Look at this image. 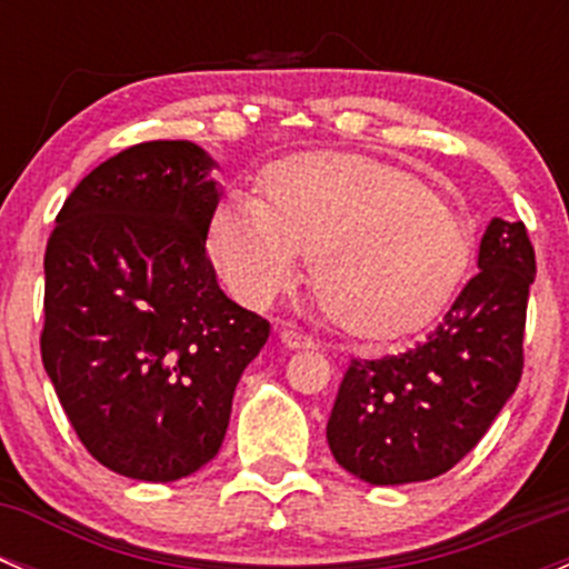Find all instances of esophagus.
Listing matches in <instances>:
<instances>
[{
  "instance_id": "1",
  "label": "esophagus",
  "mask_w": 569,
  "mask_h": 569,
  "mask_svg": "<svg viewBox=\"0 0 569 569\" xmlns=\"http://www.w3.org/2000/svg\"><path fill=\"white\" fill-rule=\"evenodd\" d=\"M280 343L289 349H313V338H308L306 332L295 330V327H283V330H280Z\"/></svg>"
}]
</instances>
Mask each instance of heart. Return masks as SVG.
Listing matches in <instances>:
<instances>
[{
    "label": "heart",
    "mask_w": 569,
    "mask_h": 569,
    "mask_svg": "<svg viewBox=\"0 0 569 569\" xmlns=\"http://www.w3.org/2000/svg\"><path fill=\"white\" fill-rule=\"evenodd\" d=\"M211 256L250 306L291 289L300 258L327 319L396 341L440 317L470 263V231L407 170L360 153H297L263 173L261 200L228 198Z\"/></svg>",
    "instance_id": "b5f03b06"
}]
</instances>
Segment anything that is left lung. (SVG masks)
I'll return each instance as SVG.
<instances>
[{
	"instance_id": "8db88e82",
	"label": "left lung",
	"mask_w": 569,
	"mask_h": 569,
	"mask_svg": "<svg viewBox=\"0 0 569 569\" xmlns=\"http://www.w3.org/2000/svg\"><path fill=\"white\" fill-rule=\"evenodd\" d=\"M476 263L479 272L427 341L349 363L327 443L360 481L386 487L446 473L485 438L518 388L537 274L523 222L492 217Z\"/></svg>"
}]
</instances>
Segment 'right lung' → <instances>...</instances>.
<instances>
[{
    "mask_svg": "<svg viewBox=\"0 0 569 569\" xmlns=\"http://www.w3.org/2000/svg\"><path fill=\"white\" fill-rule=\"evenodd\" d=\"M189 140L131 146L79 181L46 244L40 358L84 449L140 481L214 460L269 321L206 256L222 198Z\"/></svg>",
    "mask_w": 569,
    "mask_h": 569,
    "instance_id": "add662e5",
    "label": "right lung"
}]
</instances>
